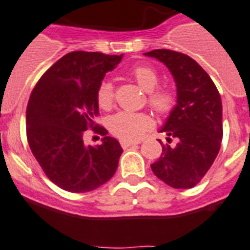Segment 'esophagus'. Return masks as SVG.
Listing matches in <instances>:
<instances>
[{
  "label": "esophagus",
  "instance_id": "obj_1",
  "mask_svg": "<svg viewBox=\"0 0 250 250\" xmlns=\"http://www.w3.org/2000/svg\"><path fill=\"white\" fill-rule=\"evenodd\" d=\"M120 144L124 149H126V148L133 147V146H137V144H139V143H138V142H133V140H121Z\"/></svg>",
  "mask_w": 250,
  "mask_h": 250
}]
</instances>
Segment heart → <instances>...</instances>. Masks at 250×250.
Masks as SVG:
<instances>
[{
	"mask_svg": "<svg viewBox=\"0 0 250 250\" xmlns=\"http://www.w3.org/2000/svg\"><path fill=\"white\" fill-rule=\"evenodd\" d=\"M130 75L138 85L147 92V102L149 107L158 115H168L176 106V94L168 86H157L160 75L157 70L150 65L135 66ZM98 106L102 110H110L115 101V89L110 82L100 84L96 93ZM153 121L147 113L123 112L115 113L108 120L111 133L123 140H137L152 127Z\"/></svg>",
	"mask_w": 250,
	"mask_h": 250,
	"instance_id": "heart-1",
	"label": "heart"
}]
</instances>
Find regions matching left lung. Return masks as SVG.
Returning <instances> with one entry per match:
<instances>
[{
	"mask_svg": "<svg viewBox=\"0 0 250 250\" xmlns=\"http://www.w3.org/2000/svg\"><path fill=\"white\" fill-rule=\"evenodd\" d=\"M154 57L168 67L177 88V104L161 131L177 140L162 144V153L150 165L153 174L176 189H189L202 180L221 147L222 102L217 88L199 63L176 51L153 49Z\"/></svg>",
	"mask_w": 250,
	"mask_h": 250,
	"instance_id": "1",
	"label": "left lung"
}]
</instances>
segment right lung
I'll use <instances>...</instances> for the list:
<instances>
[{"label": "right lung", "instance_id": "obj_1", "mask_svg": "<svg viewBox=\"0 0 250 250\" xmlns=\"http://www.w3.org/2000/svg\"><path fill=\"white\" fill-rule=\"evenodd\" d=\"M123 55L74 51L41 76L26 106V138L33 156L53 184L71 193L100 188L115 175L123 148L94 121L96 93ZM104 137L85 147L86 130Z\"/></svg>", "mask_w": 250, "mask_h": 250}]
</instances>
